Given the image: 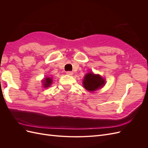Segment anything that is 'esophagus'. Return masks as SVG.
Returning <instances> with one entry per match:
<instances>
[{
	"instance_id": "34e87169",
	"label": "esophagus",
	"mask_w": 148,
	"mask_h": 148,
	"mask_svg": "<svg viewBox=\"0 0 148 148\" xmlns=\"http://www.w3.org/2000/svg\"><path fill=\"white\" fill-rule=\"evenodd\" d=\"M66 75H72L73 74V73L72 72V71H67L66 72Z\"/></svg>"
}]
</instances>
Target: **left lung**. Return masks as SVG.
Returning <instances> with one entry per match:
<instances>
[{"label": "left lung", "mask_w": 148, "mask_h": 148, "mask_svg": "<svg viewBox=\"0 0 148 148\" xmlns=\"http://www.w3.org/2000/svg\"><path fill=\"white\" fill-rule=\"evenodd\" d=\"M83 83L88 91H94L101 88L104 84L105 81L100 75L89 73L84 77Z\"/></svg>", "instance_id": "8db88e82"}]
</instances>
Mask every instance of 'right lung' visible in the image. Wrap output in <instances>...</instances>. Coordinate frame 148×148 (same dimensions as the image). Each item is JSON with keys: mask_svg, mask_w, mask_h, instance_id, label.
I'll return each mask as SVG.
<instances>
[{"mask_svg": "<svg viewBox=\"0 0 148 148\" xmlns=\"http://www.w3.org/2000/svg\"><path fill=\"white\" fill-rule=\"evenodd\" d=\"M52 80L50 78H46L45 80H44V87H49L50 86L51 84L52 83Z\"/></svg>", "mask_w": 148, "mask_h": 148, "instance_id": "add662e5", "label": "right lung"}]
</instances>
